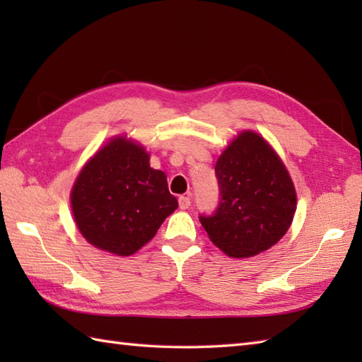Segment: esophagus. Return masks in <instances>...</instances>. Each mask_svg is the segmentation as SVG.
Returning <instances> with one entry per match:
<instances>
[{
	"instance_id": "34e87169",
	"label": "esophagus",
	"mask_w": 362,
	"mask_h": 362,
	"mask_svg": "<svg viewBox=\"0 0 362 362\" xmlns=\"http://www.w3.org/2000/svg\"><path fill=\"white\" fill-rule=\"evenodd\" d=\"M189 205H191L189 196H180V197H179V206H180V210H188Z\"/></svg>"
}]
</instances>
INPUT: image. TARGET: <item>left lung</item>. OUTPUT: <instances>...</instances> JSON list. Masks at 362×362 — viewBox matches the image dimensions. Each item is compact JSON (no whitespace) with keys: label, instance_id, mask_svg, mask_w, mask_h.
I'll list each match as a JSON object with an SVG mask.
<instances>
[{"label":"left lung","instance_id":"obj_1","mask_svg":"<svg viewBox=\"0 0 362 362\" xmlns=\"http://www.w3.org/2000/svg\"><path fill=\"white\" fill-rule=\"evenodd\" d=\"M221 202L201 216L210 241L232 258H250L286 235L297 209L288 168L266 138L243 130L216 161Z\"/></svg>","mask_w":362,"mask_h":362}]
</instances>
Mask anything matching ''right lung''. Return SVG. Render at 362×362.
<instances>
[{
    "instance_id": "right-lung-1",
    "label": "right lung",
    "mask_w": 362,
    "mask_h": 362,
    "mask_svg": "<svg viewBox=\"0 0 362 362\" xmlns=\"http://www.w3.org/2000/svg\"><path fill=\"white\" fill-rule=\"evenodd\" d=\"M149 158L141 143L117 135L81 168L70 204L76 227L93 247L134 255L179 206L166 174L151 168Z\"/></svg>"
}]
</instances>
